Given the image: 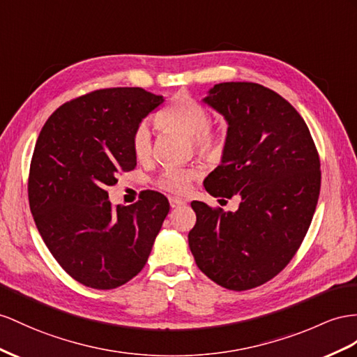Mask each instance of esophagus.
<instances>
[{
    "label": "esophagus",
    "instance_id": "1",
    "mask_svg": "<svg viewBox=\"0 0 357 357\" xmlns=\"http://www.w3.org/2000/svg\"><path fill=\"white\" fill-rule=\"evenodd\" d=\"M169 202H170V206H172V208H178V206L185 205L187 200H185V199H181V197H170Z\"/></svg>",
    "mask_w": 357,
    "mask_h": 357
}]
</instances>
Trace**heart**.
Segmentation results:
<instances>
[{
    "mask_svg": "<svg viewBox=\"0 0 357 357\" xmlns=\"http://www.w3.org/2000/svg\"><path fill=\"white\" fill-rule=\"evenodd\" d=\"M157 123L164 130L175 131L190 137L195 148L204 155H215L222 149V135L209 130V114L197 100L185 93L172 99L157 116ZM132 151L137 160H148L152 152V135L149 128L140 125L132 137ZM197 176L193 169L169 167L162 172L158 185L170 193L184 195L190 188L191 181Z\"/></svg>",
    "mask_w": 357,
    "mask_h": 357,
    "instance_id": "1",
    "label": "heart"
}]
</instances>
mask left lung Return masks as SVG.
Returning <instances> with one entry per match:
<instances>
[{
	"mask_svg": "<svg viewBox=\"0 0 357 357\" xmlns=\"http://www.w3.org/2000/svg\"><path fill=\"white\" fill-rule=\"evenodd\" d=\"M204 102L227 134L220 166L205 178L214 197L240 195L235 213L191 202L188 245L200 271L218 285L245 291L288 266L309 229L321 172L315 143L297 109L257 83H220Z\"/></svg>",
	"mask_w": 357,
	"mask_h": 357,
	"instance_id": "8db88e82",
	"label": "left lung"
}]
</instances>
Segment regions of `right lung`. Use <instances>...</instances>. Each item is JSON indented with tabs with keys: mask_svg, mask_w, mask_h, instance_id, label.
I'll use <instances>...</instances> for the list:
<instances>
[{
	"mask_svg": "<svg viewBox=\"0 0 357 357\" xmlns=\"http://www.w3.org/2000/svg\"><path fill=\"white\" fill-rule=\"evenodd\" d=\"M164 102L140 87L100 89L51 114L33 152L29 200L38 231L70 278L113 289L137 276L169 214V200L146 191L112 206L107 187L137 166L132 137Z\"/></svg>",
	"mask_w": 357,
	"mask_h": 357,
	"instance_id": "1",
	"label": "right lung"
}]
</instances>
